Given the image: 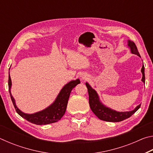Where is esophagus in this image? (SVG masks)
Segmentation results:
<instances>
[{"label":"esophagus","mask_w":153,"mask_h":153,"mask_svg":"<svg viewBox=\"0 0 153 153\" xmlns=\"http://www.w3.org/2000/svg\"><path fill=\"white\" fill-rule=\"evenodd\" d=\"M79 78L81 80H84V79H87L88 78V76L86 74H82L81 76H79Z\"/></svg>","instance_id":"34e87169"}]
</instances>
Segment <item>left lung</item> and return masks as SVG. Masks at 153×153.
I'll return each instance as SVG.
<instances>
[{
	"label": "left lung",
	"mask_w": 153,
	"mask_h": 153,
	"mask_svg": "<svg viewBox=\"0 0 153 153\" xmlns=\"http://www.w3.org/2000/svg\"><path fill=\"white\" fill-rule=\"evenodd\" d=\"M128 46L130 49L131 53L134 55H138L140 57L139 52L137 49L135 43L132 41L128 40ZM141 72L142 74V82L145 83V75H144V66L142 65L141 69ZM86 86L88 88L89 95V104L90 107L92 112L97 116L98 119L100 120L109 121V122H119L127 118L131 117L133 114L138 110L140 107L141 105H139L134 108V110L130 111H126V112H119V111H115L107 106L103 105L102 102L100 101L99 97H98V93L94 89L90 86L88 83H86Z\"/></svg>",
	"instance_id": "8db88e82"
}]
</instances>
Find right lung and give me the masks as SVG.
I'll return each mask as SVG.
<instances>
[{"label":"right lung","instance_id":"right-lung-1","mask_svg":"<svg viewBox=\"0 0 153 153\" xmlns=\"http://www.w3.org/2000/svg\"><path fill=\"white\" fill-rule=\"evenodd\" d=\"M78 84H80V80L79 79L72 80V81L68 82L61 90L55 101L52 103L50 106H48L45 109L35 113L27 114L22 112L17 107L15 100L14 99L11 92L12 83L10 74L9 75L8 82L9 94L11 96L13 104L14 105L17 113L19 114L21 117L24 118L25 120L32 123L36 124V125H46V124L55 123L56 121L60 120L61 117L64 115L65 113L69 95H70L71 90Z\"/></svg>","mask_w":153,"mask_h":153}]
</instances>
